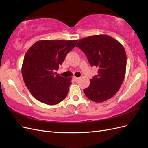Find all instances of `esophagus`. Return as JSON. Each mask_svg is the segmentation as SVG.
<instances>
[{"label":"esophagus","mask_w":148,"mask_h":148,"mask_svg":"<svg viewBox=\"0 0 148 148\" xmlns=\"http://www.w3.org/2000/svg\"><path fill=\"white\" fill-rule=\"evenodd\" d=\"M79 78H77V77H73V79H74V81L75 82H78V80H79Z\"/></svg>","instance_id":"esophagus-1"}]
</instances>
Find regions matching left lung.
Returning a JSON list of instances; mask_svg holds the SVG:
<instances>
[{
	"instance_id": "8db88e82",
	"label": "left lung",
	"mask_w": 148,
	"mask_h": 148,
	"mask_svg": "<svg viewBox=\"0 0 148 148\" xmlns=\"http://www.w3.org/2000/svg\"><path fill=\"white\" fill-rule=\"evenodd\" d=\"M76 47L86 56L89 64L99 67L97 75L83 89L89 99L102 102L112 97L122 85L127 66L124 47L107 35H95L80 39Z\"/></svg>"
}]
</instances>
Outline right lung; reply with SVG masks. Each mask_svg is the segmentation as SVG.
<instances>
[{
    "instance_id": "right-lung-1",
    "label": "right lung",
    "mask_w": 148,
    "mask_h": 148,
    "mask_svg": "<svg viewBox=\"0 0 148 148\" xmlns=\"http://www.w3.org/2000/svg\"><path fill=\"white\" fill-rule=\"evenodd\" d=\"M78 40H43L34 43L26 52L21 73L25 84L38 101L56 105L69 92L71 78H64L55 72Z\"/></svg>"
}]
</instances>
